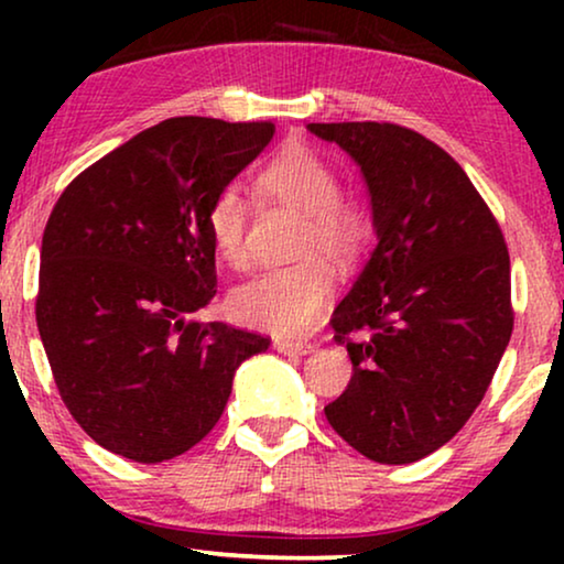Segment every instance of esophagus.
Here are the masks:
<instances>
[{
  "instance_id": "obj_1",
  "label": "esophagus",
  "mask_w": 564,
  "mask_h": 564,
  "mask_svg": "<svg viewBox=\"0 0 564 564\" xmlns=\"http://www.w3.org/2000/svg\"><path fill=\"white\" fill-rule=\"evenodd\" d=\"M274 349L280 354H288V357H303V354L313 351V344L307 341H288V338H274Z\"/></svg>"
}]
</instances>
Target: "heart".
Masks as SVG:
<instances>
[{
	"instance_id": "1",
	"label": "heart",
	"mask_w": 564,
	"mask_h": 564,
	"mask_svg": "<svg viewBox=\"0 0 564 564\" xmlns=\"http://www.w3.org/2000/svg\"><path fill=\"white\" fill-rule=\"evenodd\" d=\"M259 189L303 215L297 264L259 272L230 292V313L246 326L280 336H297L315 326L336 290L326 256L349 267L372 238V210L354 192L338 189L334 164L307 143H288L259 174ZM249 205L243 192L223 187L207 207L213 249L230 267L246 261Z\"/></svg>"
}]
</instances>
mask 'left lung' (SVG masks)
<instances>
[{"label":"left lung","instance_id":"obj_1","mask_svg":"<svg viewBox=\"0 0 564 564\" xmlns=\"http://www.w3.org/2000/svg\"><path fill=\"white\" fill-rule=\"evenodd\" d=\"M367 184L377 246L336 305L334 341L354 365L326 405L346 444L411 465L465 426L513 330L511 259L457 161L392 122H311Z\"/></svg>","mask_w":564,"mask_h":564}]
</instances>
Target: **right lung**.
I'll return each mask as SVG.
<instances>
[{
	"label": "right lung",
	"mask_w": 564,
	"mask_h": 564,
	"mask_svg": "<svg viewBox=\"0 0 564 564\" xmlns=\"http://www.w3.org/2000/svg\"><path fill=\"white\" fill-rule=\"evenodd\" d=\"M274 122L172 118L76 176L41 246L35 318L61 400L107 452L156 465L218 423L269 338L195 321L215 297L207 207Z\"/></svg>",
	"instance_id": "1"
}]
</instances>
